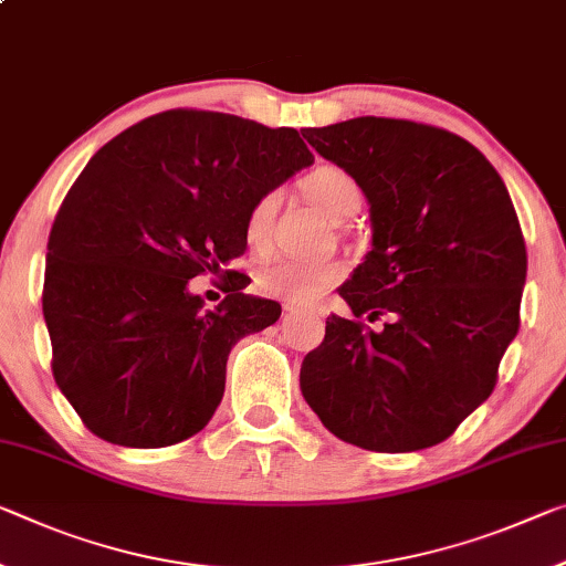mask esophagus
<instances>
[{
	"instance_id": "obj_1",
	"label": "esophagus",
	"mask_w": 566,
	"mask_h": 566,
	"mask_svg": "<svg viewBox=\"0 0 566 566\" xmlns=\"http://www.w3.org/2000/svg\"><path fill=\"white\" fill-rule=\"evenodd\" d=\"M294 310H297V307H294V304H290V302H286V304H284V315H292V312H294Z\"/></svg>"
}]
</instances>
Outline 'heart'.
<instances>
[{"instance_id": "1", "label": "heart", "mask_w": 566, "mask_h": 566, "mask_svg": "<svg viewBox=\"0 0 566 566\" xmlns=\"http://www.w3.org/2000/svg\"><path fill=\"white\" fill-rule=\"evenodd\" d=\"M302 191L327 213L332 221H345L355 217L363 206L360 186L347 170L337 166H317L302 178ZM280 193L264 191L251 201L244 217V239L251 249H264L272 227ZM345 269L339 262H300V259H280L266 264L256 276V286L269 297L290 304H312L322 292L343 280Z\"/></svg>"}]
</instances>
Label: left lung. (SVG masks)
I'll list each match as a JSON object with an SVG mask.
<instances>
[{
    "instance_id": "left-lung-1",
    "label": "left lung",
    "mask_w": 566,
    "mask_h": 566,
    "mask_svg": "<svg viewBox=\"0 0 566 566\" xmlns=\"http://www.w3.org/2000/svg\"><path fill=\"white\" fill-rule=\"evenodd\" d=\"M370 203L373 251L339 286L300 385L322 426L365 451L446 441L486 400L518 332L526 244L501 176L436 125L353 118L302 133ZM382 314L380 333L361 322Z\"/></svg>"
}]
</instances>
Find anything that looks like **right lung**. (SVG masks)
<instances>
[{
    "mask_svg": "<svg viewBox=\"0 0 566 566\" xmlns=\"http://www.w3.org/2000/svg\"><path fill=\"white\" fill-rule=\"evenodd\" d=\"M294 128L176 107L90 158L48 241L42 312L52 375L90 433L128 448L181 443L209 423L231 347L282 307L241 294L251 201L312 164ZM222 276L211 313L187 280Z\"/></svg>",
    "mask_w": 566,
    "mask_h": 566,
    "instance_id": "right-lung-1",
    "label": "right lung"
}]
</instances>
